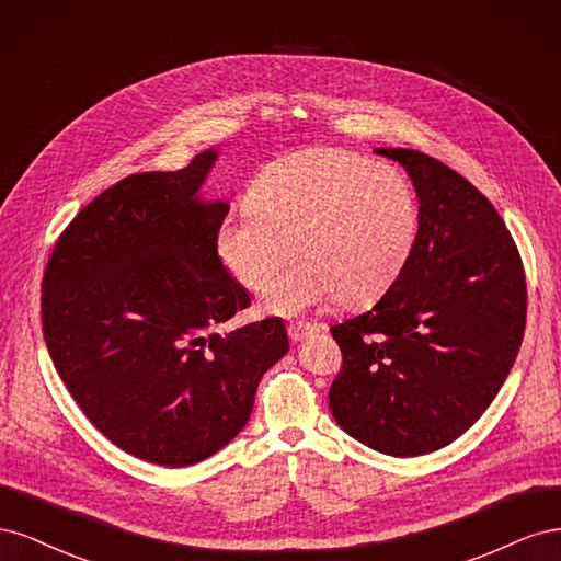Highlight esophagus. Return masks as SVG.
I'll return each instance as SVG.
<instances>
[{
    "label": "esophagus",
    "instance_id": "1",
    "mask_svg": "<svg viewBox=\"0 0 561 561\" xmlns=\"http://www.w3.org/2000/svg\"><path fill=\"white\" fill-rule=\"evenodd\" d=\"M318 325H311V322H290L287 325V334H290L293 342H304L307 339V334H311Z\"/></svg>",
    "mask_w": 561,
    "mask_h": 561
}]
</instances>
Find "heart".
<instances>
[{
    "label": "heart",
    "instance_id": "heart-1",
    "mask_svg": "<svg viewBox=\"0 0 561 561\" xmlns=\"http://www.w3.org/2000/svg\"><path fill=\"white\" fill-rule=\"evenodd\" d=\"M419 201L398 168L339 147H311L266 163L248 208L217 227L219 262L260 290L289 256L300 262L266 286L262 311L299 316L339 297L355 307L381 297L412 260Z\"/></svg>",
    "mask_w": 561,
    "mask_h": 561
}]
</instances>
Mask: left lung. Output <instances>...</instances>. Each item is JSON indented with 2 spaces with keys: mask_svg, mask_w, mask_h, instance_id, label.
<instances>
[{
  "mask_svg": "<svg viewBox=\"0 0 561 561\" xmlns=\"http://www.w3.org/2000/svg\"><path fill=\"white\" fill-rule=\"evenodd\" d=\"M419 196V239L369 311L330 328L344 365L334 421L388 456H421L463 435L517 358L526 283L517 245L489 198L416 149L377 147Z\"/></svg>",
  "mask_w": 561,
  "mask_h": 561,
  "instance_id": "8db88e82",
  "label": "left lung"
}]
</instances>
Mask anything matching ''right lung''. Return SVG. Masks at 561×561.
I'll list each match as a JSON object with an SVG mask.
<instances>
[{"label":"right lung","instance_id":"add662e5","mask_svg":"<svg viewBox=\"0 0 561 561\" xmlns=\"http://www.w3.org/2000/svg\"><path fill=\"white\" fill-rule=\"evenodd\" d=\"M217 157L110 186L62 231L42 283L44 342L67 390L116 447L165 468L229 445L290 348L280 318L215 332L250 307L215 250L229 203L201 196Z\"/></svg>","mask_w":561,"mask_h":561}]
</instances>
